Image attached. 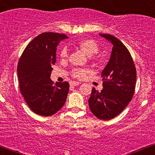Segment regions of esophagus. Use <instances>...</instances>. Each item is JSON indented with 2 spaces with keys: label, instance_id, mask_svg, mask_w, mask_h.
I'll return each mask as SVG.
<instances>
[{
  "label": "esophagus",
  "instance_id": "34e87169",
  "mask_svg": "<svg viewBox=\"0 0 155 155\" xmlns=\"http://www.w3.org/2000/svg\"><path fill=\"white\" fill-rule=\"evenodd\" d=\"M79 84H80V83L78 82V81H71V82L70 83L71 86H73V87L78 86V85H79Z\"/></svg>",
  "mask_w": 155,
  "mask_h": 155
}]
</instances>
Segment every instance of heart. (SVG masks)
<instances>
[{
    "label": "heart",
    "instance_id": "obj_1",
    "mask_svg": "<svg viewBox=\"0 0 155 155\" xmlns=\"http://www.w3.org/2000/svg\"><path fill=\"white\" fill-rule=\"evenodd\" d=\"M77 46L88 56H92L98 51V45L95 41L92 40V39H82L78 42ZM60 55V58L63 59H66L68 56V50L66 47L62 49ZM88 72L89 71L85 70V69H75L73 71L72 76L77 79H83Z\"/></svg>",
    "mask_w": 155,
    "mask_h": 155
}]
</instances>
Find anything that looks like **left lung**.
Instances as JSON below:
<instances>
[{
    "instance_id": "8db88e82",
    "label": "left lung",
    "mask_w": 155,
    "mask_h": 155,
    "mask_svg": "<svg viewBox=\"0 0 155 155\" xmlns=\"http://www.w3.org/2000/svg\"><path fill=\"white\" fill-rule=\"evenodd\" d=\"M112 45L111 57L101 73L102 90L92 88L89 98L90 111L100 120H109L120 114L132 99L136 81V70L130 53L116 37L99 34Z\"/></svg>"
}]
</instances>
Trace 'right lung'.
Instances as JSON below:
<instances>
[{"mask_svg": "<svg viewBox=\"0 0 155 155\" xmlns=\"http://www.w3.org/2000/svg\"><path fill=\"white\" fill-rule=\"evenodd\" d=\"M65 34L44 33L27 46L17 65L19 88L34 113L44 117L54 114L63 106L69 91L67 81L53 84L50 79L56 63L57 47Z\"/></svg>", "mask_w": 155, "mask_h": 155, "instance_id": "1", "label": "right lung"}]
</instances>
